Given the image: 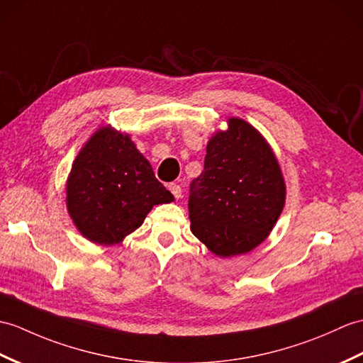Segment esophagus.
Returning a JSON list of instances; mask_svg holds the SVG:
<instances>
[{
    "label": "esophagus",
    "mask_w": 363,
    "mask_h": 363,
    "mask_svg": "<svg viewBox=\"0 0 363 363\" xmlns=\"http://www.w3.org/2000/svg\"><path fill=\"white\" fill-rule=\"evenodd\" d=\"M168 189H170V191L173 193V196H174L176 199H179V198L182 196V189H181V185L172 182L170 185H168Z\"/></svg>",
    "instance_id": "34e87169"
}]
</instances>
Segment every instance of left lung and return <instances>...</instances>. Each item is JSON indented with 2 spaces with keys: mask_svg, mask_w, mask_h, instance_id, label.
Returning a JSON list of instances; mask_svg holds the SVG:
<instances>
[{
  "mask_svg": "<svg viewBox=\"0 0 363 363\" xmlns=\"http://www.w3.org/2000/svg\"><path fill=\"white\" fill-rule=\"evenodd\" d=\"M277 159L261 134L241 119L210 139L204 170L190 184L191 232L220 257H233L267 238L284 206Z\"/></svg>",
  "mask_w": 363,
  "mask_h": 363,
  "instance_id": "obj_1",
  "label": "left lung"
}]
</instances>
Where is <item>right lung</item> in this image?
Returning <instances> with one entry per match:
<instances>
[{"label": "right lung", "mask_w": 363, "mask_h": 363, "mask_svg": "<svg viewBox=\"0 0 363 363\" xmlns=\"http://www.w3.org/2000/svg\"><path fill=\"white\" fill-rule=\"evenodd\" d=\"M66 204L82 235L116 244L142 225L153 206L174 196L156 179L130 136L99 130L74 161Z\"/></svg>", "instance_id": "right-lung-1"}]
</instances>
